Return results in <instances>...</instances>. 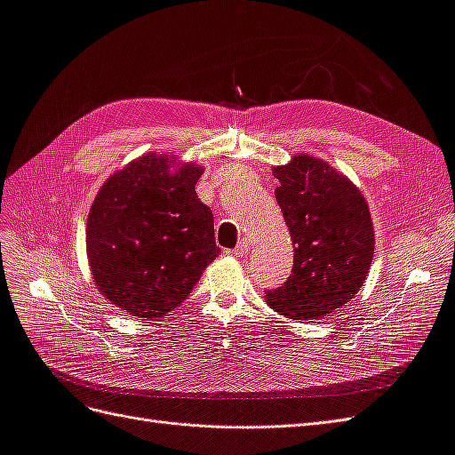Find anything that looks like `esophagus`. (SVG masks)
<instances>
[{
	"label": "esophagus",
	"instance_id": "34e87169",
	"mask_svg": "<svg viewBox=\"0 0 455 455\" xmlns=\"http://www.w3.org/2000/svg\"><path fill=\"white\" fill-rule=\"evenodd\" d=\"M251 252V244L249 243H246V241H243V243H239L237 244V249L235 251H233V254H235V256H239V258H244L246 254H249Z\"/></svg>",
	"mask_w": 455,
	"mask_h": 455
}]
</instances>
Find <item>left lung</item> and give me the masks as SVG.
<instances>
[{
  "label": "left lung",
  "instance_id": "obj_1",
  "mask_svg": "<svg viewBox=\"0 0 455 455\" xmlns=\"http://www.w3.org/2000/svg\"><path fill=\"white\" fill-rule=\"evenodd\" d=\"M273 176L294 266L266 301L286 319L319 321L351 301L368 277L376 246L368 203L346 174L313 156H294Z\"/></svg>",
  "mask_w": 455,
  "mask_h": 455
}]
</instances>
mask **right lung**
<instances>
[{
	"label": "right lung",
	"mask_w": 455,
	"mask_h": 455,
	"mask_svg": "<svg viewBox=\"0 0 455 455\" xmlns=\"http://www.w3.org/2000/svg\"><path fill=\"white\" fill-rule=\"evenodd\" d=\"M197 163L151 151L114 172L87 218V258L100 294L156 321L194 291L220 254L214 216L196 194Z\"/></svg>",
	"instance_id": "right-lung-1"
}]
</instances>
